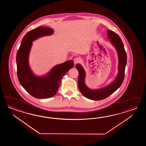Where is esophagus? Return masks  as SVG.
I'll return each instance as SVG.
<instances>
[{"instance_id": "1", "label": "esophagus", "mask_w": 146, "mask_h": 146, "mask_svg": "<svg viewBox=\"0 0 146 146\" xmlns=\"http://www.w3.org/2000/svg\"><path fill=\"white\" fill-rule=\"evenodd\" d=\"M74 65H76L77 64L79 63V62H80V60L79 58L76 57V58H75L74 59Z\"/></svg>"}]
</instances>
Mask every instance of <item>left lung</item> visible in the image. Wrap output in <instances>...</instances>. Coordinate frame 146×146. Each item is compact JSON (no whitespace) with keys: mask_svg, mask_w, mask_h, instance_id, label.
<instances>
[{"mask_svg":"<svg viewBox=\"0 0 146 146\" xmlns=\"http://www.w3.org/2000/svg\"><path fill=\"white\" fill-rule=\"evenodd\" d=\"M108 37L110 42L116 50L118 57V72L115 80L110 85L98 89H90L85 84L86 72L80 64L76 65L79 72L78 85L82 94L88 99L92 100H101L111 96L121 86L123 82L125 67L127 64V55L121 38L114 32L108 30Z\"/></svg>","mask_w":146,"mask_h":146,"instance_id":"1","label":"left lung"}]
</instances>
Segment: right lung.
<instances>
[{
	"label": "right lung",
	"mask_w": 146,
	"mask_h": 146,
	"mask_svg": "<svg viewBox=\"0 0 146 146\" xmlns=\"http://www.w3.org/2000/svg\"><path fill=\"white\" fill-rule=\"evenodd\" d=\"M52 29L38 27L28 32L23 38L17 53V76L23 88L28 93L37 99H46L57 93L62 79L74 62L69 60L54 66L50 72L43 76L33 74L29 64V56L32 42L43 36L53 34Z\"/></svg>",
	"instance_id": "add662e5"
}]
</instances>
